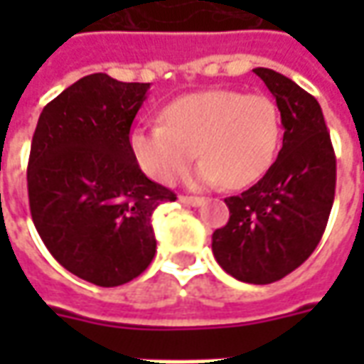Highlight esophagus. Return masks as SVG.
I'll use <instances>...</instances> for the list:
<instances>
[{
  "mask_svg": "<svg viewBox=\"0 0 364 364\" xmlns=\"http://www.w3.org/2000/svg\"><path fill=\"white\" fill-rule=\"evenodd\" d=\"M179 200H181L183 205H189V206H200L203 203H205V198H200V197H179Z\"/></svg>",
  "mask_w": 364,
  "mask_h": 364,
  "instance_id": "34e87169",
  "label": "esophagus"
}]
</instances>
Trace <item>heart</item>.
Masks as SVG:
<instances>
[{
  "label": "heart",
  "instance_id": "1",
  "mask_svg": "<svg viewBox=\"0 0 364 364\" xmlns=\"http://www.w3.org/2000/svg\"><path fill=\"white\" fill-rule=\"evenodd\" d=\"M281 144V114L265 95L210 90L179 97L161 122L136 128L130 146L151 179L173 181L191 159L203 158L187 181L245 189L267 173Z\"/></svg>",
  "mask_w": 364,
  "mask_h": 364
}]
</instances>
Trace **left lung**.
Wrapping results in <instances>:
<instances>
[{"label": "left lung", "instance_id": "left-lung-1", "mask_svg": "<svg viewBox=\"0 0 364 364\" xmlns=\"http://www.w3.org/2000/svg\"><path fill=\"white\" fill-rule=\"evenodd\" d=\"M253 72L277 99L282 148L259 181L224 200L230 220L213 234V253L237 281L269 284L300 267L320 244L336 197V151L308 91L269 68Z\"/></svg>", "mask_w": 364, "mask_h": 364}]
</instances>
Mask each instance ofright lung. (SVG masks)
<instances>
[{
    "label": "right lung",
    "instance_id": "right-lung-1",
    "mask_svg": "<svg viewBox=\"0 0 364 364\" xmlns=\"http://www.w3.org/2000/svg\"><path fill=\"white\" fill-rule=\"evenodd\" d=\"M148 90L85 75L44 107L33 134L27 187L36 232L62 267L97 287L148 269L151 214L177 198L142 173L128 138Z\"/></svg>",
    "mask_w": 364,
    "mask_h": 364
}]
</instances>
